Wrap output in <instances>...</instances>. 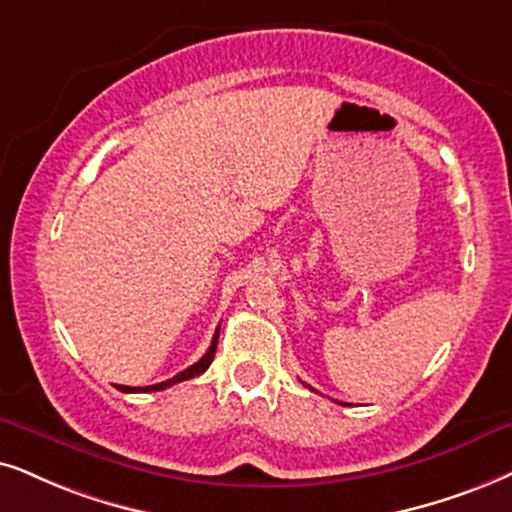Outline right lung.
Returning <instances> with one entry per match:
<instances>
[{
	"label": "right lung",
	"mask_w": 512,
	"mask_h": 512,
	"mask_svg": "<svg viewBox=\"0 0 512 512\" xmlns=\"http://www.w3.org/2000/svg\"><path fill=\"white\" fill-rule=\"evenodd\" d=\"M217 340H219V328H217V331H215V338H212V345H210V349H208V352L203 354V359L196 361V364L186 368V371L177 373V375H174V378L165 380V383H158V385H148V387H127V385H118V390H120V392H158V390H165V387H170V385H177V383H181V380L196 378V375H200V373H205V371H208V366L212 364V359H215Z\"/></svg>",
	"instance_id": "right-lung-1"
}]
</instances>
